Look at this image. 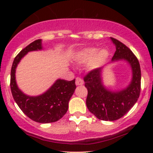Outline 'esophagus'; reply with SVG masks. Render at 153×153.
I'll use <instances>...</instances> for the list:
<instances>
[{
	"label": "esophagus",
	"mask_w": 153,
	"mask_h": 153,
	"mask_svg": "<svg viewBox=\"0 0 153 153\" xmlns=\"http://www.w3.org/2000/svg\"><path fill=\"white\" fill-rule=\"evenodd\" d=\"M75 84H76L77 86H81L84 84V81H83V80L81 79V78L78 77V78H76V79H75Z\"/></svg>",
	"instance_id": "1"
}]
</instances>
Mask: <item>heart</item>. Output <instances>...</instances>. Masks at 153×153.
<instances>
[{
	"label": "heart",
	"instance_id": "b5f03b06",
	"mask_svg": "<svg viewBox=\"0 0 153 153\" xmlns=\"http://www.w3.org/2000/svg\"><path fill=\"white\" fill-rule=\"evenodd\" d=\"M109 52L105 49L98 52L96 48H87L81 51L78 55V61L81 64L89 63V68L92 69L101 67L109 57Z\"/></svg>",
	"mask_w": 153,
	"mask_h": 153
}]
</instances>
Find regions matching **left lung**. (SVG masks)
Wrapping results in <instances>:
<instances>
[{
	"label": "left lung",
	"instance_id": "obj_1",
	"mask_svg": "<svg viewBox=\"0 0 153 153\" xmlns=\"http://www.w3.org/2000/svg\"><path fill=\"white\" fill-rule=\"evenodd\" d=\"M116 51L112 61L124 60L131 66L132 78L129 86L120 91H110L104 87L101 79L102 68L91 70L84 78L88 94L86 104L88 109L95 117L102 121H115L134 106L141 92V68L133 52L118 40L110 38Z\"/></svg>",
	"mask_w": 153,
	"mask_h": 153
}]
</instances>
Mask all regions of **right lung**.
<instances>
[{"instance_id": "1", "label": "right lung", "mask_w": 153, "mask_h": 153, "mask_svg": "<svg viewBox=\"0 0 153 153\" xmlns=\"http://www.w3.org/2000/svg\"><path fill=\"white\" fill-rule=\"evenodd\" d=\"M42 49L41 40L29 44L17 55L11 69L10 87L12 96L22 112L32 121L41 124L52 123L61 119L68 110L69 101L76 88L75 79H58L46 92L38 96H29L17 86L15 69L21 58L31 51Z\"/></svg>"}]
</instances>
